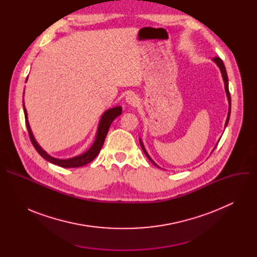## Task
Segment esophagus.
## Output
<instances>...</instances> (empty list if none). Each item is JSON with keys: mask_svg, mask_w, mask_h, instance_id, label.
Listing matches in <instances>:
<instances>
[{"mask_svg": "<svg viewBox=\"0 0 257 257\" xmlns=\"http://www.w3.org/2000/svg\"><path fill=\"white\" fill-rule=\"evenodd\" d=\"M126 101L130 105H135L137 103V101H138V98H137V96L134 93H130V94H128L126 96Z\"/></svg>", "mask_w": 257, "mask_h": 257, "instance_id": "1", "label": "esophagus"}]
</instances>
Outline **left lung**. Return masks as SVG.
I'll use <instances>...</instances> for the list:
<instances>
[{"label":"left lung","mask_w":257,"mask_h":257,"mask_svg":"<svg viewBox=\"0 0 257 257\" xmlns=\"http://www.w3.org/2000/svg\"><path fill=\"white\" fill-rule=\"evenodd\" d=\"M215 63H216V65L218 66V68L221 69V72H222V75H223V79H224V82H225V89H226V92H227V96H228V100H229V113H228V118H227V121H226V125H225V127L227 126V124H228V122H229V119H230V113H231V95H230V91H229V83H228V75H227V71H226V67H225V65H224V63H223V61H222V59L221 58H218V57H214L213 59H212ZM140 140V139H139ZM140 146H141V149H142V151L144 152V154H145V156L148 157V159L155 165V166H157V167H159L152 159H151V157L148 155V153H146V151H145V149H144V146H143V143L141 142V140H140Z\"/></svg>","instance_id":"8db88e82"}]
</instances>
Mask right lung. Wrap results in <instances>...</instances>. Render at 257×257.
Segmentation results:
<instances>
[{"mask_svg": "<svg viewBox=\"0 0 257 257\" xmlns=\"http://www.w3.org/2000/svg\"><path fill=\"white\" fill-rule=\"evenodd\" d=\"M23 109H24L25 123H26L27 131H28V135H29L30 141H31L32 145L34 146V149L36 150V152H38L48 162H50V163H52L54 165L63 167V168H78V167H82V166L92 162L94 160V158L98 155V153L100 152V150L102 148V144L104 142V139H105V136L107 134L109 126H111L112 122L118 116H120L122 114V107L121 106H116V107L107 109V111L102 115V117L100 119L98 130H97V134H96V138H95V141L92 144L91 148L86 153H84L81 156L75 157V158H73V159H69V160H58V159L50 157L45 151H43V149L41 148V146L38 143H36L32 133H31L28 121H27V113H26V109H25L24 105H23Z\"/></svg>", "mask_w": 257, "mask_h": 257, "instance_id": "right-lung-1", "label": "right lung"}]
</instances>
